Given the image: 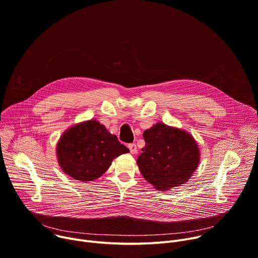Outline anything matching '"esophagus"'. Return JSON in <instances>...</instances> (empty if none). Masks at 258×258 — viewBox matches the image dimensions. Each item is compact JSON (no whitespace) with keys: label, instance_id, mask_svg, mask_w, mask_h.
Segmentation results:
<instances>
[{"label":"esophagus","instance_id":"34e87169","mask_svg":"<svg viewBox=\"0 0 258 258\" xmlns=\"http://www.w3.org/2000/svg\"><path fill=\"white\" fill-rule=\"evenodd\" d=\"M128 149H130V151H131L132 154H136V153H137V145H136L135 143L130 144V145H128Z\"/></svg>","mask_w":258,"mask_h":258}]
</instances>
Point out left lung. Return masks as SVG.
Instances as JSON below:
<instances>
[{
	"mask_svg": "<svg viewBox=\"0 0 258 258\" xmlns=\"http://www.w3.org/2000/svg\"><path fill=\"white\" fill-rule=\"evenodd\" d=\"M143 136L146 145L137 163L144 178L161 191L185 183L199 164V149L193 137L162 122Z\"/></svg>",
	"mask_w": 258,
	"mask_h": 258,
	"instance_id": "left-lung-1",
	"label": "left lung"
}]
</instances>
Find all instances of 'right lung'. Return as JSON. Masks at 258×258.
I'll return each instance as SVG.
<instances>
[{"label":"right lung","mask_w":258,"mask_h":258,"mask_svg":"<svg viewBox=\"0 0 258 258\" xmlns=\"http://www.w3.org/2000/svg\"><path fill=\"white\" fill-rule=\"evenodd\" d=\"M130 150L116 136L96 120L67 130L57 145L58 162L75 179L91 181L101 176L117 156Z\"/></svg>","instance_id":"1"}]
</instances>
